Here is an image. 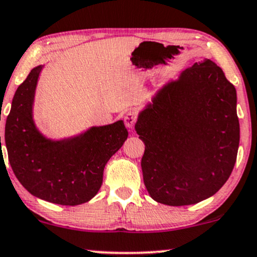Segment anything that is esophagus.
<instances>
[{
  "instance_id": "34e87169",
  "label": "esophagus",
  "mask_w": 257,
  "mask_h": 257,
  "mask_svg": "<svg viewBox=\"0 0 257 257\" xmlns=\"http://www.w3.org/2000/svg\"><path fill=\"white\" fill-rule=\"evenodd\" d=\"M136 121H138V116H136L135 112L128 111V112L125 113V116H124V124L126 125V128H129V129L134 128Z\"/></svg>"
}]
</instances>
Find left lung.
<instances>
[{
  "label": "left lung",
  "mask_w": 257,
  "mask_h": 257,
  "mask_svg": "<svg viewBox=\"0 0 257 257\" xmlns=\"http://www.w3.org/2000/svg\"><path fill=\"white\" fill-rule=\"evenodd\" d=\"M236 89L205 59L159 90L135 131L149 196L171 206L197 204L229 179L239 144Z\"/></svg>",
  "instance_id": "1"
}]
</instances>
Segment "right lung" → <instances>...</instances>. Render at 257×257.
Returning a JSON list of instances; mask_svg holds the SVG:
<instances>
[{
  "instance_id": "obj_1",
  "label": "right lung",
  "mask_w": 257,
  "mask_h": 257,
  "mask_svg": "<svg viewBox=\"0 0 257 257\" xmlns=\"http://www.w3.org/2000/svg\"><path fill=\"white\" fill-rule=\"evenodd\" d=\"M41 65L16 90L6 122L9 164L22 186L33 196L60 205H79L102 186L109 159L128 138L123 121L92 126L71 139H46L33 121V100Z\"/></svg>"
}]
</instances>
